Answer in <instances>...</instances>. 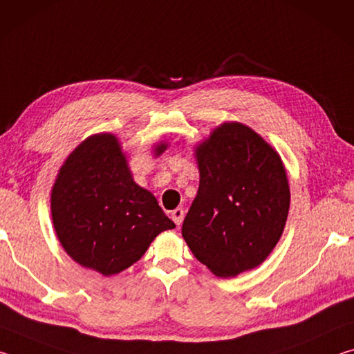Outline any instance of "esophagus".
Listing matches in <instances>:
<instances>
[{
  "instance_id": "esophagus-1",
  "label": "esophagus",
  "mask_w": 354,
  "mask_h": 354,
  "mask_svg": "<svg viewBox=\"0 0 354 354\" xmlns=\"http://www.w3.org/2000/svg\"><path fill=\"white\" fill-rule=\"evenodd\" d=\"M171 218H173V221H175L178 226H181L183 220H184V209H181V207L175 209V211L171 212Z\"/></svg>"
}]
</instances>
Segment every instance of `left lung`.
Masks as SVG:
<instances>
[{
	"label": "left lung",
	"instance_id": "8db88e82",
	"mask_svg": "<svg viewBox=\"0 0 354 354\" xmlns=\"http://www.w3.org/2000/svg\"><path fill=\"white\" fill-rule=\"evenodd\" d=\"M200 187L183 223L194 256L218 278L267 259L283 236L290 189L283 159L254 129L225 122L194 147Z\"/></svg>",
	"mask_w": 354,
	"mask_h": 354
}]
</instances>
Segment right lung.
<instances>
[{
    "instance_id": "right-lung-1",
    "label": "right lung",
    "mask_w": 354,
    "mask_h": 354,
    "mask_svg": "<svg viewBox=\"0 0 354 354\" xmlns=\"http://www.w3.org/2000/svg\"><path fill=\"white\" fill-rule=\"evenodd\" d=\"M167 147L156 143L154 156ZM51 217L65 253L103 277L127 270L160 232L176 227L151 192L136 184L111 133L88 136L64 160L51 189Z\"/></svg>"
}]
</instances>
